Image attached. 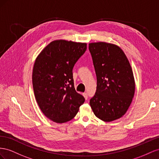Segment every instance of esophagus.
<instances>
[{"label": "esophagus", "mask_w": 159, "mask_h": 159, "mask_svg": "<svg viewBox=\"0 0 159 159\" xmlns=\"http://www.w3.org/2000/svg\"><path fill=\"white\" fill-rule=\"evenodd\" d=\"M83 97H84V98L87 100V98H88V94H87V93H83Z\"/></svg>", "instance_id": "1"}]
</instances>
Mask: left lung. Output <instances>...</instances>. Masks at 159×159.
Listing matches in <instances>:
<instances>
[{
    "mask_svg": "<svg viewBox=\"0 0 159 159\" xmlns=\"http://www.w3.org/2000/svg\"><path fill=\"white\" fill-rule=\"evenodd\" d=\"M97 75L96 93L90 105L97 118L111 122L127 111L134 97L135 83L127 57L117 45L105 42L89 44Z\"/></svg>",
    "mask_w": 159,
    "mask_h": 159,
    "instance_id": "1",
    "label": "left lung"
}]
</instances>
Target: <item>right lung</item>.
Returning a JSON list of instances; mask_svg holds the SVG:
<instances>
[{
  "mask_svg": "<svg viewBox=\"0 0 159 159\" xmlns=\"http://www.w3.org/2000/svg\"><path fill=\"white\" fill-rule=\"evenodd\" d=\"M87 50V43L57 40L39 54L33 70V86L38 105L57 123L70 120L84 102L74 86L72 69Z\"/></svg>",
  "mask_w": 159,
  "mask_h": 159,
  "instance_id": "right-lung-1",
  "label": "right lung"
}]
</instances>
